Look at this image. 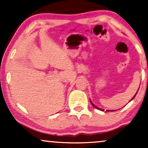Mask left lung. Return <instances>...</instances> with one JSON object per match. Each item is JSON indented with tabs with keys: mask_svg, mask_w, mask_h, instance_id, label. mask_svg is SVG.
Here are the masks:
<instances>
[{
	"mask_svg": "<svg viewBox=\"0 0 148 148\" xmlns=\"http://www.w3.org/2000/svg\"><path fill=\"white\" fill-rule=\"evenodd\" d=\"M138 89H139V88H138ZM137 92H138V91H137ZM137 92H136V95H134V96L133 97V98H132V99H131V100H130V101H132V99H133L134 97H136V95ZM90 102H91V104H92V106H94V107H95V108H97V109H99V110H100V111H104V110H103V109H102V108H98V107H97L96 106H95V105H94V104H93V103H92V101H90ZM106 111H112V110H111H111H106Z\"/></svg>",
	"mask_w": 148,
	"mask_h": 148,
	"instance_id": "1",
	"label": "left lung"
}]
</instances>
